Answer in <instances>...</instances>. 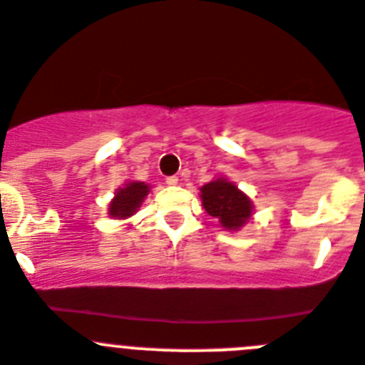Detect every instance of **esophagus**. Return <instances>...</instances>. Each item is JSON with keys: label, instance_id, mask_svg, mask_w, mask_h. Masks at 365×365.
Listing matches in <instances>:
<instances>
[{"label": "esophagus", "instance_id": "esophagus-1", "mask_svg": "<svg viewBox=\"0 0 365 365\" xmlns=\"http://www.w3.org/2000/svg\"><path fill=\"white\" fill-rule=\"evenodd\" d=\"M165 183H167V185H176V183H178V176H167V178H165Z\"/></svg>", "mask_w": 365, "mask_h": 365}]
</instances>
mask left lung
I'll list each match as a JSON object with an SVG mask.
<instances>
[{
  "label": "left lung",
  "instance_id": "1",
  "mask_svg": "<svg viewBox=\"0 0 365 365\" xmlns=\"http://www.w3.org/2000/svg\"><path fill=\"white\" fill-rule=\"evenodd\" d=\"M202 204L227 230H239L252 217V202L227 180H215L200 189Z\"/></svg>",
  "mask_w": 365,
  "mask_h": 365
}]
</instances>
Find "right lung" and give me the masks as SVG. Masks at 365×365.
<instances>
[{
    "instance_id": "1",
    "label": "right lung",
    "mask_w": 365,
    "mask_h": 365,
    "mask_svg": "<svg viewBox=\"0 0 365 365\" xmlns=\"http://www.w3.org/2000/svg\"><path fill=\"white\" fill-rule=\"evenodd\" d=\"M148 195V185L141 182L126 183L123 189H119L115 198L110 204V215L113 218H126L135 213V209L141 205L145 196Z\"/></svg>"
}]
</instances>
